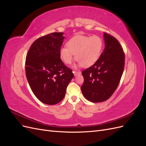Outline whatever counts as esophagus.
<instances>
[{
	"mask_svg": "<svg viewBox=\"0 0 146 146\" xmlns=\"http://www.w3.org/2000/svg\"><path fill=\"white\" fill-rule=\"evenodd\" d=\"M73 72H74V76H77V75L81 74V72H80V71H77V70H74V71Z\"/></svg>",
	"mask_w": 146,
	"mask_h": 146,
	"instance_id": "obj_1",
	"label": "esophagus"
}]
</instances>
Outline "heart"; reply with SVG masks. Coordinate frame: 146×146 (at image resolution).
<instances>
[{"mask_svg": "<svg viewBox=\"0 0 146 146\" xmlns=\"http://www.w3.org/2000/svg\"><path fill=\"white\" fill-rule=\"evenodd\" d=\"M67 47H61L60 50L61 58L66 64L72 62L74 55L76 60L84 67L94 64L98 60L102 48L103 41L98 35L92 36L77 35L70 39Z\"/></svg>", "mask_w": 146, "mask_h": 146, "instance_id": "b5f03b06", "label": "heart"}]
</instances>
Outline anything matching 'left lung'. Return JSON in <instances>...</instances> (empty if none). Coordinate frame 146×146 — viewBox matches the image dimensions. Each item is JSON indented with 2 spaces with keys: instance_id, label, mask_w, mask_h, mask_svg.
<instances>
[{
  "instance_id": "1",
  "label": "left lung",
  "mask_w": 146,
  "mask_h": 146,
  "mask_svg": "<svg viewBox=\"0 0 146 146\" xmlns=\"http://www.w3.org/2000/svg\"><path fill=\"white\" fill-rule=\"evenodd\" d=\"M105 49L99 58L82 71L81 86L85 98L92 102H101L112 96L120 82L124 69L125 54L114 36L104 33Z\"/></svg>"
}]
</instances>
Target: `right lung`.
Segmentation results:
<instances>
[{
  "instance_id": "1",
  "label": "right lung",
  "mask_w": 146,
  "mask_h": 146,
  "mask_svg": "<svg viewBox=\"0 0 146 146\" xmlns=\"http://www.w3.org/2000/svg\"><path fill=\"white\" fill-rule=\"evenodd\" d=\"M63 35L54 32L39 38L26 56L25 74L31 90L39 100L47 105L56 104L63 99L74 76L60 58Z\"/></svg>"
}]
</instances>
